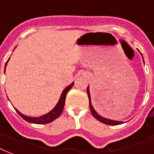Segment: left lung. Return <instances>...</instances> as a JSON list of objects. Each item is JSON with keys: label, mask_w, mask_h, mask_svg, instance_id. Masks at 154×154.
Returning <instances> with one entry per match:
<instances>
[{"label": "left lung", "mask_w": 154, "mask_h": 154, "mask_svg": "<svg viewBox=\"0 0 154 154\" xmlns=\"http://www.w3.org/2000/svg\"><path fill=\"white\" fill-rule=\"evenodd\" d=\"M87 92H88V99H89V106L90 109H91V113H92V115H93L98 121H100V122H101L102 123H105V124H108V125H119V124H122V122L108 119H106V118H103V117H101L100 115H99V114L97 113V111L93 109V107H92V103H91V97H90V92L89 89H88V88H87Z\"/></svg>", "instance_id": "8db88e82"}]
</instances>
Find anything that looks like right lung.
<instances>
[{
  "instance_id": "add662e5",
  "label": "right lung",
  "mask_w": 154,
  "mask_h": 154,
  "mask_svg": "<svg viewBox=\"0 0 154 154\" xmlns=\"http://www.w3.org/2000/svg\"><path fill=\"white\" fill-rule=\"evenodd\" d=\"M10 59V58H9ZM8 59V61H9ZM5 63V67H6L7 62ZM73 85H74V83L69 85L68 87H66L63 92H62V95H61V97L59 99V101L57 102V104L56 105V106L54 107L52 110H51L49 113H48L47 114H45L41 117H39V118H32V117H27L26 115H23V114H21L20 112L18 111L16 109V111L19 115H20L24 120H26V122H31V123H35V124H46V123H49V122H53L54 120H55L56 119H57L58 117L61 115L62 110H63V108H64L65 106V100H66V94L67 92L70 90V88H72Z\"/></svg>"
}]
</instances>
